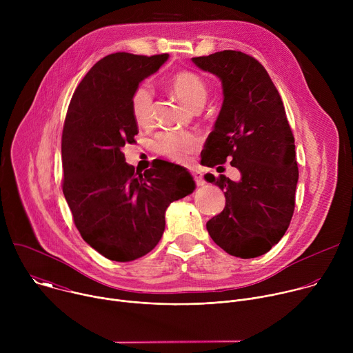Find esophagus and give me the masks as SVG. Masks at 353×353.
<instances>
[{
  "label": "esophagus",
  "instance_id": "34e87169",
  "mask_svg": "<svg viewBox=\"0 0 353 353\" xmlns=\"http://www.w3.org/2000/svg\"><path fill=\"white\" fill-rule=\"evenodd\" d=\"M192 177H194V181L196 183V185H203L204 184V180H203V174H201L198 170H192L191 172Z\"/></svg>",
  "mask_w": 353,
  "mask_h": 353
}]
</instances>
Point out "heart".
<instances>
[{
  "mask_svg": "<svg viewBox=\"0 0 353 353\" xmlns=\"http://www.w3.org/2000/svg\"><path fill=\"white\" fill-rule=\"evenodd\" d=\"M172 89L191 109H199L205 103L208 89L203 78L190 71L177 72L170 81ZM152 105L154 93L152 88L148 83H141L137 86L131 96V112L134 120L139 125L149 124L152 119ZM199 135L192 131H163L155 138L154 148L159 155L169 159L183 161L199 145Z\"/></svg>",
  "mask_w": 353,
  "mask_h": 353,
  "instance_id": "1",
  "label": "heart"
}]
</instances>
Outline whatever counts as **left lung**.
I'll return each mask as SVG.
<instances>
[{
    "mask_svg": "<svg viewBox=\"0 0 353 353\" xmlns=\"http://www.w3.org/2000/svg\"><path fill=\"white\" fill-rule=\"evenodd\" d=\"M201 70L222 81L223 103L201 152L215 168L226 161L241 179L207 174L225 191L223 211L207 222L212 240L228 254L260 257L289 228L294 211L299 169L294 138L279 92L265 68L236 50L194 57Z\"/></svg>",
    "mask_w": 353,
    "mask_h": 353,
    "instance_id": "1",
    "label": "left lung"
}]
</instances>
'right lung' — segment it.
I'll list each match as a JSON object with an SVG mask.
<instances>
[{"instance_id":"add662e5","label":"right lung","mask_w":353,"mask_h":353,"mask_svg":"<svg viewBox=\"0 0 353 353\" xmlns=\"http://www.w3.org/2000/svg\"><path fill=\"white\" fill-rule=\"evenodd\" d=\"M168 59L130 53L103 57L78 85L65 116L63 192L82 239L112 261H132L154 250L170 203L195 188L179 165L161 161L135 172L121 152L138 134L131 96Z\"/></svg>"}]
</instances>
